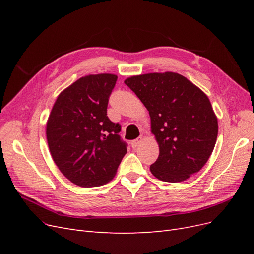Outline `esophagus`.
Segmentation results:
<instances>
[{"mask_svg":"<svg viewBox=\"0 0 254 254\" xmlns=\"http://www.w3.org/2000/svg\"><path fill=\"white\" fill-rule=\"evenodd\" d=\"M143 141V136H139L137 137V139H135V140H133L132 142H131V146H132V148L133 149H135L137 146H139L140 144H141V142Z\"/></svg>","mask_w":254,"mask_h":254,"instance_id":"obj_1","label":"esophagus"}]
</instances>
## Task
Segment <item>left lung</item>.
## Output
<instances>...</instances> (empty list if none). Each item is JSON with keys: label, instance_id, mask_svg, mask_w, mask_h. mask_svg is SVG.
Returning a JSON list of instances; mask_svg holds the SVG:
<instances>
[{"label": "left lung", "instance_id": "left-lung-1", "mask_svg": "<svg viewBox=\"0 0 254 254\" xmlns=\"http://www.w3.org/2000/svg\"><path fill=\"white\" fill-rule=\"evenodd\" d=\"M124 82L149 111L160 151L151 174L165 182H181L200 171L218 133L217 118L204 92L174 72L131 76Z\"/></svg>", "mask_w": 254, "mask_h": 254}]
</instances>
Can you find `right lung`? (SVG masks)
Listing matches in <instances>:
<instances>
[{
  "label": "right lung",
  "mask_w": 254,
  "mask_h": 254,
  "mask_svg": "<svg viewBox=\"0 0 254 254\" xmlns=\"http://www.w3.org/2000/svg\"><path fill=\"white\" fill-rule=\"evenodd\" d=\"M114 74L88 75L58 95L47 123L54 162L76 186L99 187L117 174L127 152L121 125L107 117Z\"/></svg>",
  "instance_id": "1"
}]
</instances>
